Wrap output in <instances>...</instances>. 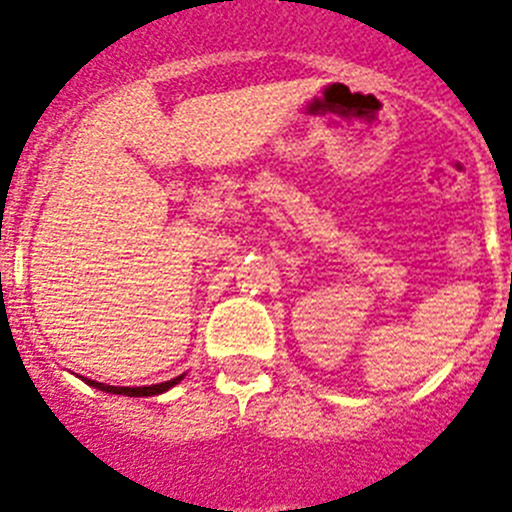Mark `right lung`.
<instances>
[{
    "instance_id": "add662e5",
    "label": "right lung",
    "mask_w": 512,
    "mask_h": 512,
    "mask_svg": "<svg viewBox=\"0 0 512 512\" xmlns=\"http://www.w3.org/2000/svg\"><path fill=\"white\" fill-rule=\"evenodd\" d=\"M186 374L176 376V379L171 381H161V384H151V386H108V384H100V381H93V379H83L85 384L93 386V389H100L105 391V394H121V396H156V394H164V391H169L171 386L179 384L181 379H184Z\"/></svg>"
}]
</instances>
